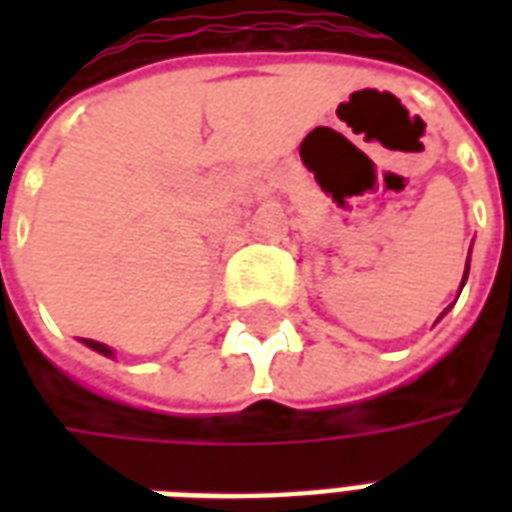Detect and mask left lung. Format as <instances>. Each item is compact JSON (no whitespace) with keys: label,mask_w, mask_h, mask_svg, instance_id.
<instances>
[{"label":"left lung","mask_w":512,"mask_h":512,"mask_svg":"<svg viewBox=\"0 0 512 512\" xmlns=\"http://www.w3.org/2000/svg\"><path fill=\"white\" fill-rule=\"evenodd\" d=\"M466 274H469V268H466ZM466 274H463V282H466ZM461 288H463V285H461Z\"/></svg>","instance_id":"1"}]
</instances>
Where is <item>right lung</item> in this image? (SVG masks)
<instances>
[{
  "label": "right lung",
  "instance_id": "add662e5",
  "mask_svg": "<svg viewBox=\"0 0 512 512\" xmlns=\"http://www.w3.org/2000/svg\"><path fill=\"white\" fill-rule=\"evenodd\" d=\"M84 345H90V348H93V351H98V354L112 356V348H106L104 343H95V340H84Z\"/></svg>",
  "mask_w": 512,
  "mask_h": 512
}]
</instances>
